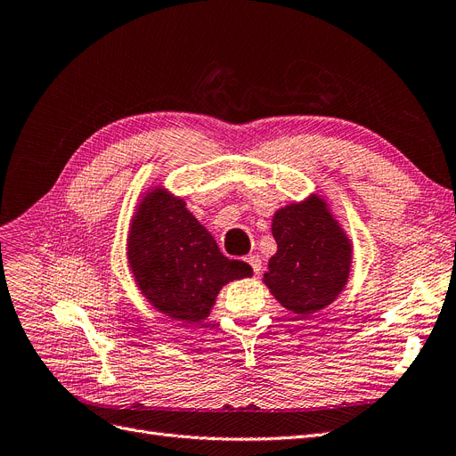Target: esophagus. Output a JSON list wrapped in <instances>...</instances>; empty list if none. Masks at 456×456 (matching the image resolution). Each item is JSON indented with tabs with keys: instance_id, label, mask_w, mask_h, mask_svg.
<instances>
[{
	"instance_id": "34e87169",
	"label": "esophagus",
	"mask_w": 456,
	"mask_h": 456,
	"mask_svg": "<svg viewBox=\"0 0 456 456\" xmlns=\"http://www.w3.org/2000/svg\"><path fill=\"white\" fill-rule=\"evenodd\" d=\"M247 262H249L253 272L258 275L260 270H262V258L258 255H249V256H247Z\"/></svg>"
}]
</instances>
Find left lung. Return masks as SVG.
Wrapping results in <instances>:
<instances>
[{
  "label": "left lung",
  "mask_w": 456,
  "mask_h": 456,
  "mask_svg": "<svg viewBox=\"0 0 456 456\" xmlns=\"http://www.w3.org/2000/svg\"><path fill=\"white\" fill-rule=\"evenodd\" d=\"M278 251L268 260L265 285L280 305L305 320L327 308L346 287L352 241L329 203L317 194L273 213Z\"/></svg>",
  "instance_id": "left-lung-1"
}]
</instances>
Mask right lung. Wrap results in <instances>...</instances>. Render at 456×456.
I'll list each match as a JSON object with an SVG mask.
<instances>
[{"label": "right lung", "mask_w": 456, "mask_h": 456, "mask_svg": "<svg viewBox=\"0 0 456 456\" xmlns=\"http://www.w3.org/2000/svg\"><path fill=\"white\" fill-rule=\"evenodd\" d=\"M127 262L139 291L158 312L184 323L209 317L220 289L253 275L243 260L220 253L211 232L183 198L146 190L127 233Z\"/></svg>", "instance_id": "add662e5"}]
</instances>
